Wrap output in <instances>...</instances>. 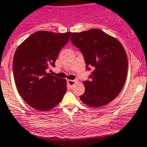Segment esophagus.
I'll use <instances>...</instances> for the list:
<instances>
[{
	"label": "esophagus",
	"mask_w": 147,
	"mask_h": 147,
	"mask_svg": "<svg viewBox=\"0 0 147 147\" xmlns=\"http://www.w3.org/2000/svg\"><path fill=\"white\" fill-rule=\"evenodd\" d=\"M75 83H76V80H67V85L70 87V88H72V87L75 85Z\"/></svg>",
	"instance_id": "obj_1"
}]
</instances>
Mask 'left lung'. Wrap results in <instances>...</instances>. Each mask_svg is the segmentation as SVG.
Masks as SVG:
<instances>
[{"mask_svg":"<svg viewBox=\"0 0 147 147\" xmlns=\"http://www.w3.org/2000/svg\"><path fill=\"white\" fill-rule=\"evenodd\" d=\"M70 40L80 50L92 70L83 82L85 92L80 99L86 105L98 108L111 102L119 94L127 75V57L121 44L97 28L72 33Z\"/></svg>","mask_w":147,"mask_h":147,"instance_id":"obj_1","label":"left lung"}]
</instances>
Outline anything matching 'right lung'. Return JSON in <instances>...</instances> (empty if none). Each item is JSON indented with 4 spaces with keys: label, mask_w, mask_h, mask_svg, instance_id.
<instances>
[{
    "label": "right lung",
    "mask_w": 147,
    "mask_h": 147,
    "mask_svg": "<svg viewBox=\"0 0 147 147\" xmlns=\"http://www.w3.org/2000/svg\"><path fill=\"white\" fill-rule=\"evenodd\" d=\"M70 34L36 31L16 50L13 73L17 89L34 109L41 111L52 109L67 92L65 79L47 73L46 69L55 67L59 52L67 44Z\"/></svg>",
    "instance_id": "add662e5"
}]
</instances>
